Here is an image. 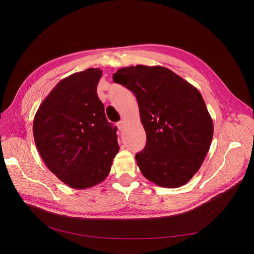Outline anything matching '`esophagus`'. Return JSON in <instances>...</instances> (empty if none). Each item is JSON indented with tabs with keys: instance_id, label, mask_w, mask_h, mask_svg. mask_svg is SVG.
I'll return each mask as SVG.
<instances>
[{
	"instance_id": "34e87169",
	"label": "esophagus",
	"mask_w": 254,
	"mask_h": 254,
	"mask_svg": "<svg viewBox=\"0 0 254 254\" xmlns=\"http://www.w3.org/2000/svg\"><path fill=\"white\" fill-rule=\"evenodd\" d=\"M117 126H118V128H119L120 130H122V129L124 128V127H125V122H124V121H121V122H119V123L117 124Z\"/></svg>"
}]
</instances>
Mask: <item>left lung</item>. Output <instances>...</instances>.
I'll return each instance as SVG.
<instances>
[{
    "label": "left lung",
    "instance_id": "8db88e82",
    "mask_svg": "<svg viewBox=\"0 0 254 254\" xmlns=\"http://www.w3.org/2000/svg\"><path fill=\"white\" fill-rule=\"evenodd\" d=\"M112 78L139 103L147 143L135 160L143 175L162 188L184 186L201 166L214 133L198 90L160 65L122 67Z\"/></svg>",
    "mask_w": 254,
    "mask_h": 254
}]
</instances>
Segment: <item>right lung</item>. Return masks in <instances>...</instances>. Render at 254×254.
I'll return each instance as SVG.
<instances>
[{"mask_svg":"<svg viewBox=\"0 0 254 254\" xmlns=\"http://www.w3.org/2000/svg\"><path fill=\"white\" fill-rule=\"evenodd\" d=\"M100 68L60 81L33 121L36 148L48 168L66 186L85 190L102 182L119 153L118 127L108 123L97 96Z\"/></svg>","mask_w":254,"mask_h":254,"instance_id":"right-lung-1","label":"right lung"}]
</instances>
